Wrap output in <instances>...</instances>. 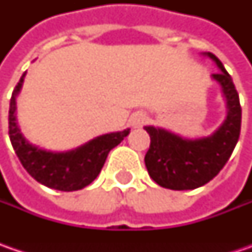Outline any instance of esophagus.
Instances as JSON below:
<instances>
[{"mask_svg": "<svg viewBox=\"0 0 252 252\" xmlns=\"http://www.w3.org/2000/svg\"><path fill=\"white\" fill-rule=\"evenodd\" d=\"M146 121H147V116L144 112H134L129 119V123H130L131 127L137 129V127H141L146 123Z\"/></svg>", "mask_w": 252, "mask_h": 252, "instance_id": "1", "label": "esophagus"}]
</instances>
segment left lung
Instances as JSON below:
<instances>
[{
  "label": "left lung",
  "instance_id": "left-lung-1",
  "mask_svg": "<svg viewBox=\"0 0 252 252\" xmlns=\"http://www.w3.org/2000/svg\"><path fill=\"white\" fill-rule=\"evenodd\" d=\"M203 57L218 65L219 73L212 80L220 87L226 103V119L209 136L185 137L160 126H144L150 134V149L144 162L153 181L172 190L203 187L224 167L237 144L241 129V106L230 74L215 54Z\"/></svg>",
  "mask_w": 252,
  "mask_h": 252
}]
</instances>
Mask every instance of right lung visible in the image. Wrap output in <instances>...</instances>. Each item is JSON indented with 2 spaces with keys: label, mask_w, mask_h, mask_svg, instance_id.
<instances>
[{
  "label": "right lung",
  "mask_w": 252,
  "mask_h": 252,
  "mask_svg": "<svg viewBox=\"0 0 252 252\" xmlns=\"http://www.w3.org/2000/svg\"><path fill=\"white\" fill-rule=\"evenodd\" d=\"M26 73L21 77L9 102V139L24 168L47 188L71 192L85 188L101 172L109 151L116 147L130 129L98 136L67 151L46 150L28 140L16 119V98Z\"/></svg>",
  "instance_id": "add662e5"
}]
</instances>
